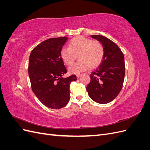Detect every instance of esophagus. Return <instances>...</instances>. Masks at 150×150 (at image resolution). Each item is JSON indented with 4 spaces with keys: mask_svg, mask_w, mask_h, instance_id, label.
Here are the masks:
<instances>
[{
    "mask_svg": "<svg viewBox=\"0 0 150 150\" xmlns=\"http://www.w3.org/2000/svg\"><path fill=\"white\" fill-rule=\"evenodd\" d=\"M81 74H77V75H76V76H77V78H79L80 77H81Z\"/></svg>",
    "mask_w": 150,
    "mask_h": 150,
    "instance_id": "34e87169",
    "label": "esophagus"
}]
</instances>
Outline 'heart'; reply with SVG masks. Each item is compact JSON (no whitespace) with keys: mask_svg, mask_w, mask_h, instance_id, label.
<instances>
[{"mask_svg":"<svg viewBox=\"0 0 150 150\" xmlns=\"http://www.w3.org/2000/svg\"><path fill=\"white\" fill-rule=\"evenodd\" d=\"M104 55V47L100 42L83 36L72 39L68 48H62L61 51L62 59L68 66L73 64L76 56L78 57L79 61L69 68L72 74H79L90 67H97L103 61Z\"/></svg>","mask_w":150,"mask_h":150,"instance_id":"obj_1","label":"heart"}]
</instances>
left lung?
<instances>
[{"label":"left lung","mask_w":150,"mask_h":150,"mask_svg":"<svg viewBox=\"0 0 150 150\" xmlns=\"http://www.w3.org/2000/svg\"><path fill=\"white\" fill-rule=\"evenodd\" d=\"M104 47V55L101 64L90 75L86 87L89 96L100 104L112 101L120 93L124 82L125 64L123 53L110 39L100 35H92Z\"/></svg>","instance_id":"left-lung-1"}]
</instances>
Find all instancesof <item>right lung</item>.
<instances>
[{"mask_svg":"<svg viewBox=\"0 0 150 150\" xmlns=\"http://www.w3.org/2000/svg\"><path fill=\"white\" fill-rule=\"evenodd\" d=\"M67 40V37L47 39L35 47L29 56L32 90L44 105L51 109L66 106L70 99V84L77 80L76 75L63 78L67 71L61 51Z\"/></svg>","mask_w":150,"mask_h":150,"instance_id":"1","label":"right lung"}]
</instances>
